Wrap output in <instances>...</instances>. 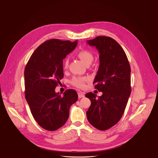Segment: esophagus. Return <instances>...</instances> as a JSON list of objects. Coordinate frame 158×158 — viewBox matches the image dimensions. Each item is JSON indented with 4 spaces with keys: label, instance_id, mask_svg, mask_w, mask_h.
I'll return each mask as SVG.
<instances>
[{
    "label": "esophagus",
    "instance_id": "34e87169",
    "mask_svg": "<svg viewBox=\"0 0 158 158\" xmlns=\"http://www.w3.org/2000/svg\"><path fill=\"white\" fill-rule=\"evenodd\" d=\"M85 95L82 93H81V92H79L78 93V98H84Z\"/></svg>",
    "mask_w": 158,
    "mask_h": 158
}]
</instances>
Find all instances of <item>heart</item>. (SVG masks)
Instances as JSON below:
<instances>
[{
	"instance_id": "1",
	"label": "heart",
	"mask_w": 158,
	"mask_h": 158,
	"mask_svg": "<svg viewBox=\"0 0 158 158\" xmlns=\"http://www.w3.org/2000/svg\"><path fill=\"white\" fill-rule=\"evenodd\" d=\"M77 56L86 65H89L91 64L94 59L93 54L87 50H81L77 53ZM69 65V59L65 58L63 62V67L64 69H67ZM88 81L87 77H74L71 81V83L79 88H82L84 86L85 82Z\"/></svg>"
}]
</instances>
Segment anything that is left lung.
Masks as SVG:
<instances>
[{
	"label": "left lung",
	"mask_w": 158,
	"mask_h": 158,
	"mask_svg": "<svg viewBox=\"0 0 158 158\" xmlns=\"http://www.w3.org/2000/svg\"><path fill=\"white\" fill-rule=\"evenodd\" d=\"M99 52V67L94 81L101 96L88 93L91 102L86 112L89 123L101 131L107 130L121 119L131 93V67L126 54L113 39L98 36L87 40Z\"/></svg>",
	"instance_id": "1"
}]
</instances>
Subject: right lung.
I'll list each match as a JSON object with an SVG mask.
<instances>
[{
	"label": "right lung",
	"mask_w": 158,
	"mask_h": 158,
	"mask_svg": "<svg viewBox=\"0 0 158 158\" xmlns=\"http://www.w3.org/2000/svg\"><path fill=\"white\" fill-rule=\"evenodd\" d=\"M77 41L52 39L45 41L31 56L24 70L25 97L31 113L44 129L56 131L65 124L77 92L67 89L62 96L55 89L64 77L63 59L75 49Z\"/></svg>",
	"instance_id": "add662e5"
}]
</instances>
